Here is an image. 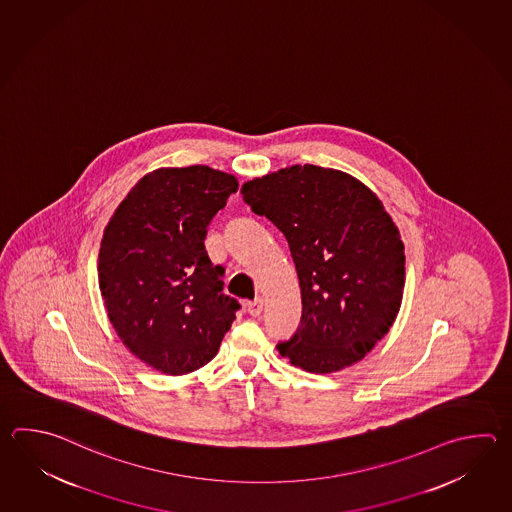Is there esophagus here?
Segmentation results:
<instances>
[{
	"mask_svg": "<svg viewBox=\"0 0 512 512\" xmlns=\"http://www.w3.org/2000/svg\"><path fill=\"white\" fill-rule=\"evenodd\" d=\"M246 308H248V313H250L251 317H259L262 313L261 297H257L255 301H250V303L246 304Z\"/></svg>",
	"mask_w": 512,
	"mask_h": 512,
	"instance_id": "34e87169",
	"label": "esophagus"
}]
</instances>
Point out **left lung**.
I'll list each match as a JSON object with an SVG mask.
<instances>
[{"label":"left lung","mask_w":512,"mask_h":512,"mask_svg":"<svg viewBox=\"0 0 512 512\" xmlns=\"http://www.w3.org/2000/svg\"><path fill=\"white\" fill-rule=\"evenodd\" d=\"M242 200L282 231L299 277L303 315L277 350L312 374L361 361L396 321L405 246L376 193L330 167L290 166L253 178Z\"/></svg>","instance_id":"obj_1"}]
</instances>
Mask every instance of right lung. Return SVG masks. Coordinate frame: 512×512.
<instances>
[{
    "label": "right lung",
    "instance_id": "obj_1",
    "mask_svg": "<svg viewBox=\"0 0 512 512\" xmlns=\"http://www.w3.org/2000/svg\"><path fill=\"white\" fill-rule=\"evenodd\" d=\"M239 188L208 166L160 167L115 209L98 253V284L120 341L167 376L195 372L219 352L240 306L209 261L211 219Z\"/></svg>",
    "mask_w": 512,
    "mask_h": 512
}]
</instances>
